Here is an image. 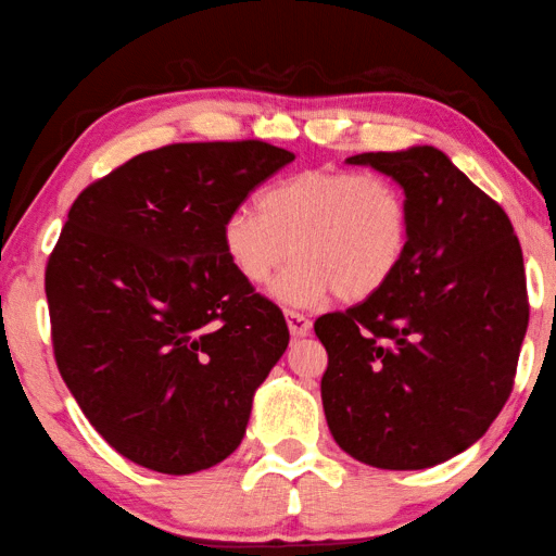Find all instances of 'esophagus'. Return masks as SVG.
<instances>
[{"label": "esophagus", "instance_id": "34e87169", "mask_svg": "<svg viewBox=\"0 0 556 556\" xmlns=\"http://www.w3.org/2000/svg\"><path fill=\"white\" fill-rule=\"evenodd\" d=\"M285 316H287V326L291 330V336H294V338L308 336V330H311L308 316H304V313H299V311H291V308L285 311Z\"/></svg>", "mask_w": 556, "mask_h": 556}]
</instances>
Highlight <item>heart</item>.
<instances>
[{
  "mask_svg": "<svg viewBox=\"0 0 556 556\" xmlns=\"http://www.w3.org/2000/svg\"><path fill=\"white\" fill-rule=\"evenodd\" d=\"M410 240L408 199L377 173L316 167L271 181L255 206H238L220 226V248L245 285L271 279L291 252L275 296L313 306L338 294L355 304L389 285Z\"/></svg>",
  "mask_w": 556,
  "mask_h": 556,
  "instance_id": "b5f03b06",
  "label": "heart"
}]
</instances>
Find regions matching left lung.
<instances>
[{
  "label": "left lung",
  "instance_id": "left-lung-1",
  "mask_svg": "<svg viewBox=\"0 0 556 556\" xmlns=\"http://www.w3.org/2000/svg\"><path fill=\"white\" fill-rule=\"evenodd\" d=\"M410 208L403 265L379 294L313 323L320 399L338 445L379 469H426L473 445L506 406L530 304L498 201L442 150L362 153Z\"/></svg>",
  "mask_w": 556,
  "mask_h": 556
}]
</instances>
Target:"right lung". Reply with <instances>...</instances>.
I'll return each instance as SVG.
<instances>
[{"mask_svg": "<svg viewBox=\"0 0 556 556\" xmlns=\"http://www.w3.org/2000/svg\"><path fill=\"white\" fill-rule=\"evenodd\" d=\"M294 160L265 140L175 143L75 199L46 265L60 377L94 430L160 473L224 462L285 355V313L228 265L220 226Z\"/></svg>", "mask_w": 556, "mask_h": 556, "instance_id": "add662e5", "label": "right lung"}]
</instances>
